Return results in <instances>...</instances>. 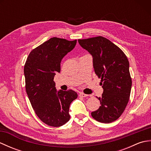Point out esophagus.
<instances>
[{
	"instance_id": "34e87169",
	"label": "esophagus",
	"mask_w": 151,
	"mask_h": 151,
	"mask_svg": "<svg viewBox=\"0 0 151 151\" xmlns=\"http://www.w3.org/2000/svg\"><path fill=\"white\" fill-rule=\"evenodd\" d=\"M79 96L81 97H88V95L85 94V93H81L79 94Z\"/></svg>"
}]
</instances>
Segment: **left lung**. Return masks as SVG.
<instances>
[{
  "label": "left lung",
  "mask_w": 151,
  "mask_h": 151,
  "mask_svg": "<svg viewBox=\"0 0 151 151\" xmlns=\"http://www.w3.org/2000/svg\"><path fill=\"white\" fill-rule=\"evenodd\" d=\"M78 43L92 55L95 73L104 89L98 98L100 107L91 112V116L101 123H111L123 113L130 99L129 60L120 48L102 36L78 40Z\"/></svg>",
  "instance_id": "8db88e82"
}]
</instances>
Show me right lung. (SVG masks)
I'll use <instances>...</instances> for the list:
<instances>
[{
  "mask_svg": "<svg viewBox=\"0 0 151 151\" xmlns=\"http://www.w3.org/2000/svg\"><path fill=\"white\" fill-rule=\"evenodd\" d=\"M76 44V40L52 37L32 50L24 64L25 88L32 106L40 120L50 127L69 121L70 104L78 97L71 89L57 91L54 81L56 72H60L61 61Z\"/></svg>",
  "mask_w": 151,
  "mask_h": 151,
  "instance_id": "obj_1",
  "label": "right lung"
}]
</instances>
